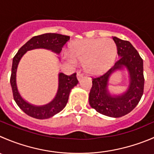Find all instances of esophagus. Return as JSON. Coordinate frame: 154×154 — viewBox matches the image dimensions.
Instances as JSON below:
<instances>
[{"instance_id":"1","label":"esophagus","mask_w":154,"mask_h":154,"mask_svg":"<svg viewBox=\"0 0 154 154\" xmlns=\"http://www.w3.org/2000/svg\"><path fill=\"white\" fill-rule=\"evenodd\" d=\"M77 80H78L79 81H80V80H81L82 79H83V75L80 72H78L77 74Z\"/></svg>"}]
</instances>
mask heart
I'll use <instances>...</instances> for the list:
<instances>
[{
  "instance_id": "1",
  "label": "heart",
  "mask_w": 154,
  "mask_h": 154,
  "mask_svg": "<svg viewBox=\"0 0 154 154\" xmlns=\"http://www.w3.org/2000/svg\"><path fill=\"white\" fill-rule=\"evenodd\" d=\"M117 53V45L109 38L76 41L69 47L71 64L84 63V69L91 75H99L110 68Z\"/></svg>"
}]
</instances>
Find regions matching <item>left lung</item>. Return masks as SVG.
Wrapping results in <instances>:
<instances>
[{
  "mask_svg": "<svg viewBox=\"0 0 154 154\" xmlns=\"http://www.w3.org/2000/svg\"><path fill=\"white\" fill-rule=\"evenodd\" d=\"M117 47L118 61L105 74L92 79L89 101L97 112L110 117H120L132 111L141 100L144 92L143 60L135 47L127 41L113 37ZM126 67L130 77L128 90L123 94L112 96L108 91L110 75L117 69Z\"/></svg>",
  "mask_w": 154,
  "mask_h": 154,
  "instance_id": "8db88e82",
  "label": "left lung"
}]
</instances>
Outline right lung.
Segmentation results:
<instances>
[{
    "label": "right lung",
    "instance_id": "1",
    "mask_svg": "<svg viewBox=\"0 0 154 154\" xmlns=\"http://www.w3.org/2000/svg\"><path fill=\"white\" fill-rule=\"evenodd\" d=\"M70 40L69 36L55 33H47L35 36L30 39L19 50L13 59L10 84L13 90V98L22 111L31 117L36 119H48L63 110L68 103V97L71 89L78 83L76 73L68 76L63 73L59 74V87L57 93L50 101L45 105L36 106L27 102L22 98L16 85V71L18 65L22 56L28 50L34 49H47L56 54H59L63 46Z\"/></svg>",
    "mask_w": 154,
    "mask_h": 154
}]
</instances>
